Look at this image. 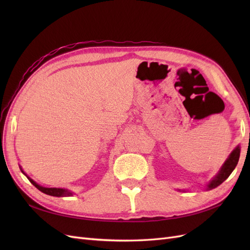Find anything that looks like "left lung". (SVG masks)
Here are the masks:
<instances>
[{
  "mask_svg": "<svg viewBox=\"0 0 250 250\" xmlns=\"http://www.w3.org/2000/svg\"><path fill=\"white\" fill-rule=\"evenodd\" d=\"M240 152H241V147L240 145H238L231 151L229 157L226 158V161L222 165V167L220 168V170H219V172L216 174L215 177H213V179L208 181V184L207 185V188H206L207 191L213 190V188L220 186L224 180L228 179V177L230 175L231 172L234 170L236 166L238 165Z\"/></svg>",
  "mask_w": 250,
  "mask_h": 250,
  "instance_id": "8db88e82",
  "label": "left lung"
}]
</instances>
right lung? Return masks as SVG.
<instances>
[{"instance_id":"add662e5","label":"right lung","mask_w":250,"mask_h":250,"mask_svg":"<svg viewBox=\"0 0 250 250\" xmlns=\"http://www.w3.org/2000/svg\"><path fill=\"white\" fill-rule=\"evenodd\" d=\"M20 169L21 171V173L26 175V177L30 180V183H31L35 188H39V190L44 194L50 195V196H55V197H67V196H72L74 193L70 190H67V188H46V187H42L41 185H39L34 181L32 178H30L27 174L24 172V170L21 169V167L20 166Z\"/></svg>"}]
</instances>
